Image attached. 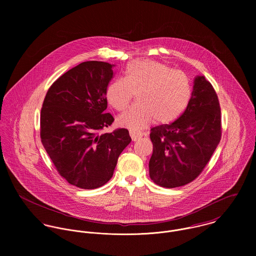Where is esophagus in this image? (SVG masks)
I'll list each match as a JSON object with an SVG mask.
<instances>
[{
	"instance_id": "1",
	"label": "esophagus",
	"mask_w": 256,
	"mask_h": 256,
	"mask_svg": "<svg viewBox=\"0 0 256 256\" xmlns=\"http://www.w3.org/2000/svg\"><path fill=\"white\" fill-rule=\"evenodd\" d=\"M129 134H130V136H131L133 141H137V140H139V139H141L143 137V133L135 132V131H132V130L129 131Z\"/></svg>"
}]
</instances>
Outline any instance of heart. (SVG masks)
Wrapping results in <instances>:
<instances>
[{
    "mask_svg": "<svg viewBox=\"0 0 256 256\" xmlns=\"http://www.w3.org/2000/svg\"><path fill=\"white\" fill-rule=\"evenodd\" d=\"M192 84L187 74L150 59H139L127 65L124 78L112 82L106 90L110 106L124 111L137 94V104L121 114L117 123L140 130L156 120L158 124L176 121L192 98Z\"/></svg>",
    "mask_w": 256,
    "mask_h": 256,
    "instance_id": "b5f03b06",
    "label": "heart"
}]
</instances>
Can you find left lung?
Returning a JSON list of instances; mask_svg holds the SVG:
<instances>
[{
	"label": "left lung",
	"mask_w": 256,
	"mask_h": 256,
	"mask_svg": "<svg viewBox=\"0 0 256 256\" xmlns=\"http://www.w3.org/2000/svg\"><path fill=\"white\" fill-rule=\"evenodd\" d=\"M220 135L218 96L204 76H197L191 102L182 115L172 124L150 129V180L166 188L193 182L210 160Z\"/></svg>",
	"instance_id": "obj_1"
}]
</instances>
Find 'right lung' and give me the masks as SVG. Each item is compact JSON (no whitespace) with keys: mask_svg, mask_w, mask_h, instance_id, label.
I'll return each instance as SVG.
<instances>
[{"mask_svg":"<svg viewBox=\"0 0 256 256\" xmlns=\"http://www.w3.org/2000/svg\"><path fill=\"white\" fill-rule=\"evenodd\" d=\"M112 67L100 61L78 64L53 82L41 108L42 145L60 176L82 189L108 182L131 142L125 128L100 134L114 121L106 113Z\"/></svg>","mask_w":256,"mask_h":256,"instance_id":"add662e5","label":"right lung"}]
</instances>
